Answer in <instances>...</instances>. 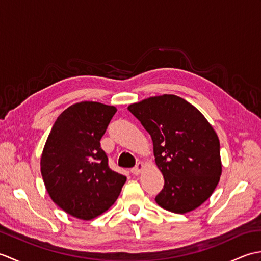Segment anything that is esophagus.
I'll return each mask as SVG.
<instances>
[{"mask_svg": "<svg viewBox=\"0 0 261 261\" xmlns=\"http://www.w3.org/2000/svg\"><path fill=\"white\" fill-rule=\"evenodd\" d=\"M143 168H145V164L140 162V163L137 164L136 167H134V168L131 169V173L134 174V175H139L141 171L143 170Z\"/></svg>", "mask_w": 261, "mask_h": 261, "instance_id": "34e87169", "label": "esophagus"}]
</instances>
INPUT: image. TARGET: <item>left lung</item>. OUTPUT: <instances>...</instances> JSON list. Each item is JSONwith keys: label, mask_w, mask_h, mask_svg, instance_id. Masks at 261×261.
Instances as JSON below:
<instances>
[{"label": "left lung", "mask_w": 261, "mask_h": 261, "mask_svg": "<svg viewBox=\"0 0 261 261\" xmlns=\"http://www.w3.org/2000/svg\"><path fill=\"white\" fill-rule=\"evenodd\" d=\"M127 110L151 136L154 162L165 179L156 203L177 214L201 206L222 174L213 126L194 105L173 94L146 98Z\"/></svg>", "instance_id": "obj_1"}]
</instances>
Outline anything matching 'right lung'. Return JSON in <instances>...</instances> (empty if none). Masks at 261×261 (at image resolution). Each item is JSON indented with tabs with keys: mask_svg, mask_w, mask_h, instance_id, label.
Wrapping results in <instances>:
<instances>
[{
	"mask_svg": "<svg viewBox=\"0 0 261 261\" xmlns=\"http://www.w3.org/2000/svg\"><path fill=\"white\" fill-rule=\"evenodd\" d=\"M115 107L70 105L55 122L43 147L40 170L49 196L66 213L92 220L112 206L126 177L109 167L99 140Z\"/></svg>",
	"mask_w": 261,
	"mask_h": 261,
	"instance_id": "1",
	"label": "right lung"
}]
</instances>
